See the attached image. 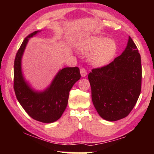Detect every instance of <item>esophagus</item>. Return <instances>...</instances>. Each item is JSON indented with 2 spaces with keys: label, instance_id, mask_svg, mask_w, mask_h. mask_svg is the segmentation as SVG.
<instances>
[{
  "label": "esophagus",
  "instance_id": "34e87169",
  "mask_svg": "<svg viewBox=\"0 0 154 154\" xmlns=\"http://www.w3.org/2000/svg\"><path fill=\"white\" fill-rule=\"evenodd\" d=\"M80 72H81V75L82 77H85L87 75V71H86L85 69L81 68L80 69Z\"/></svg>",
  "mask_w": 154,
  "mask_h": 154
}]
</instances>
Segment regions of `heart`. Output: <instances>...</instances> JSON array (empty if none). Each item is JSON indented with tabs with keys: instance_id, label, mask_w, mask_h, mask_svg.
I'll return each instance as SVG.
<instances>
[{
	"instance_id": "obj_1",
	"label": "heart",
	"mask_w": 154,
	"mask_h": 154,
	"mask_svg": "<svg viewBox=\"0 0 154 154\" xmlns=\"http://www.w3.org/2000/svg\"><path fill=\"white\" fill-rule=\"evenodd\" d=\"M78 50L83 54H88V61L96 66L108 63L116 52L117 46L112 39L102 36H93L79 44Z\"/></svg>"
}]
</instances>
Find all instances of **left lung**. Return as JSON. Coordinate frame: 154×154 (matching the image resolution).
I'll use <instances>...</instances> for the list:
<instances>
[{
    "label": "left lung",
    "instance_id": "obj_1",
    "mask_svg": "<svg viewBox=\"0 0 154 154\" xmlns=\"http://www.w3.org/2000/svg\"><path fill=\"white\" fill-rule=\"evenodd\" d=\"M92 100L102 119L116 121L128 116L141 92L142 64L137 48L129 37L121 55L88 74Z\"/></svg>",
    "mask_w": 154,
    "mask_h": 154
}]
</instances>
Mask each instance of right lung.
I'll return each mask as SVG.
<instances>
[{
	"mask_svg": "<svg viewBox=\"0 0 154 154\" xmlns=\"http://www.w3.org/2000/svg\"><path fill=\"white\" fill-rule=\"evenodd\" d=\"M35 31L25 38L17 52L14 63V90L15 95L25 111L35 121L49 123L62 116L68 104L71 88L81 79L79 67H66L59 71L51 85L43 92H36L25 81L22 72V57L29 38Z\"/></svg>",
	"mask_w": 154,
	"mask_h": 154,
	"instance_id": "obj_1",
	"label": "right lung"
}]
</instances>
